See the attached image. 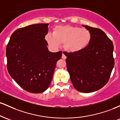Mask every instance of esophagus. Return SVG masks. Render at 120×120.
Masks as SVG:
<instances>
[{
  "instance_id": "1",
  "label": "esophagus",
  "mask_w": 120,
  "mask_h": 120,
  "mask_svg": "<svg viewBox=\"0 0 120 120\" xmlns=\"http://www.w3.org/2000/svg\"><path fill=\"white\" fill-rule=\"evenodd\" d=\"M61 57H62V59H64V60H65V59H67V56H66L64 54V53H63V54H62V56H61Z\"/></svg>"
}]
</instances>
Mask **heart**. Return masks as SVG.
<instances>
[{
    "label": "heart",
    "instance_id": "obj_1",
    "mask_svg": "<svg viewBox=\"0 0 120 120\" xmlns=\"http://www.w3.org/2000/svg\"><path fill=\"white\" fill-rule=\"evenodd\" d=\"M91 34L88 29L70 25H59L54 28L53 34H48L46 39L49 45L58 47L64 44V49L69 52L83 50L89 45Z\"/></svg>",
    "mask_w": 120,
    "mask_h": 120
}]
</instances>
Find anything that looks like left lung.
<instances>
[{"label":"left lung","instance_id":"obj_1","mask_svg":"<svg viewBox=\"0 0 120 120\" xmlns=\"http://www.w3.org/2000/svg\"><path fill=\"white\" fill-rule=\"evenodd\" d=\"M82 26L91 34L89 45L79 52L64 53L74 88L88 93L99 90L108 82L115 65L113 45L100 29Z\"/></svg>","mask_w":120,"mask_h":120}]
</instances>
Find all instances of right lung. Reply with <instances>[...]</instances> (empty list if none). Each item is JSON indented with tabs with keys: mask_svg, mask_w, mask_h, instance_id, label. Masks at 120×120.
Instances as JSON below:
<instances>
[{
	"mask_svg": "<svg viewBox=\"0 0 120 120\" xmlns=\"http://www.w3.org/2000/svg\"><path fill=\"white\" fill-rule=\"evenodd\" d=\"M48 24L29 25L15 30L6 48L9 75L25 90L41 93L49 88L62 52H51L45 36Z\"/></svg>",
	"mask_w": 120,
	"mask_h": 120,
	"instance_id": "right-lung-1",
	"label": "right lung"
}]
</instances>
